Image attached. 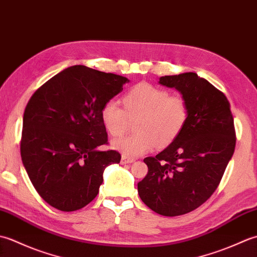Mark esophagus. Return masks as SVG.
<instances>
[{
  "instance_id": "obj_1",
  "label": "esophagus",
  "mask_w": 257,
  "mask_h": 257,
  "mask_svg": "<svg viewBox=\"0 0 257 257\" xmlns=\"http://www.w3.org/2000/svg\"><path fill=\"white\" fill-rule=\"evenodd\" d=\"M133 162H135V159H133V158H128V157H124V156L121 157L122 165H127V163H133Z\"/></svg>"
}]
</instances>
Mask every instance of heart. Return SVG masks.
<instances>
[{
  "instance_id": "b5f03b06",
  "label": "heart",
  "mask_w": 257,
  "mask_h": 257,
  "mask_svg": "<svg viewBox=\"0 0 257 257\" xmlns=\"http://www.w3.org/2000/svg\"><path fill=\"white\" fill-rule=\"evenodd\" d=\"M122 105L123 109L117 101H107L101 108L100 119L114 138L127 133L129 120L137 119L135 123L137 134L113 143L114 148L128 158L148 154L157 145L163 148L172 144L187 124L190 111L184 96L170 95L167 89L146 81L125 92Z\"/></svg>"
}]
</instances>
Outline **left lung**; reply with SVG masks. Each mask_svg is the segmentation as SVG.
Instances as JSON below:
<instances>
[{
	"mask_svg": "<svg viewBox=\"0 0 257 257\" xmlns=\"http://www.w3.org/2000/svg\"><path fill=\"white\" fill-rule=\"evenodd\" d=\"M189 103L181 134L156 157L144 159L148 173L138 183L144 203L158 214L177 216L198 209L214 193L236 143L226 96L195 73L160 77Z\"/></svg>",
	"mask_w": 257,
	"mask_h": 257,
	"instance_id": "1",
	"label": "left lung"
}]
</instances>
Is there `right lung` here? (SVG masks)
<instances>
[{"instance_id":"add662e5","label":"right lung","mask_w":257,"mask_h":257,"mask_svg":"<svg viewBox=\"0 0 257 257\" xmlns=\"http://www.w3.org/2000/svg\"><path fill=\"white\" fill-rule=\"evenodd\" d=\"M129 79L84 65L64 69L38 88L25 108L21 157L37 193L57 210L72 212L94 200L102 173L119 163L100 119L102 106Z\"/></svg>"}]
</instances>
